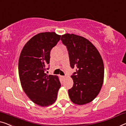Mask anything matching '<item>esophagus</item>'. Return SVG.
I'll list each match as a JSON object with an SVG mask.
<instances>
[{"label": "esophagus", "mask_w": 126, "mask_h": 126, "mask_svg": "<svg viewBox=\"0 0 126 126\" xmlns=\"http://www.w3.org/2000/svg\"><path fill=\"white\" fill-rule=\"evenodd\" d=\"M65 78H66V76H62V78L63 79H65Z\"/></svg>", "instance_id": "esophagus-1"}]
</instances>
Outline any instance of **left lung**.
<instances>
[{
	"instance_id": "1",
	"label": "left lung",
	"mask_w": 126,
	"mask_h": 126,
	"mask_svg": "<svg viewBox=\"0 0 126 126\" xmlns=\"http://www.w3.org/2000/svg\"><path fill=\"white\" fill-rule=\"evenodd\" d=\"M61 40L68 50L71 68L76 69L71 76L74 85L68 90L69 98L75 104H88L98 95L104 82L102 58L92 43L83 37L66 33Z\"/></svg>"
}]
</instances>
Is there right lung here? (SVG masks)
I'll use <instances>...</instances> for the list:
<instances>
[{
    "label": "right lung",
    "mask_w": 126,
    "mask_h": 126,
    "mask_svg": "<svg viewBox=\"0 0 126 126\" xmlns=\"http://www.w3.org/2000/svg\"><path fill=\"white\" fill-rule=\"evenodd\" d=\"M61 36L54 32L37 34L24 45L20 53L18 74L22 89L32 102L40 106L54 104L61 87L58 76L46 74L50 51Z\"/></svg>",
    "instance_id": "1"
}]
</instances>
